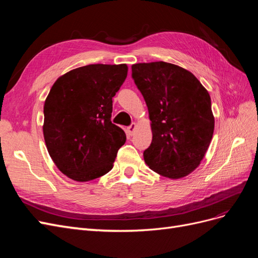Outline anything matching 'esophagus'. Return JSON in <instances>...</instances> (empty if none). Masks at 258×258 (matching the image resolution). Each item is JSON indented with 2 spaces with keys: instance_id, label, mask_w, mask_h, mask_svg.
Wrapping results in <instances>:
<instances>
[{
  "instance_id": "obj_1",
  "label": "esophagus",
  "mask_w": 258,
  "mask_h": 258,
  "mask_svg": "<svg viewBox=\"0 0 258 258\" xmlns=\"http://www.w3.org/2000/svg\"><path fill=\"white\" fill-rule=\"evenodd\" d=\"M136 129H137V124L134 122V123H131L130 126L127 128V130H128V132H129V135H134V132L136 131Z\"/></svg>"
}]
</instances>
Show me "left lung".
I'll use <instances>...</instances> for the list:
<instances>
[{
    "mask_svg": "<svg viewBox=\"0 0 258 258\" xmlns=\"http://www.w3.org/2000/svg\"><path fill=\"white\" fill-rule=\"evenodd\" d=\"M131 69L151 119L153 140L143 153L145 163L172 179L190 174L214 132L208 90L191 72L168 62L136 63Z\"/></svg>",
    "mask_w": 258,
    "mask_h": 258,
    "instance_id": "obj_1",
    "label": "left lung"
}]
</instances>
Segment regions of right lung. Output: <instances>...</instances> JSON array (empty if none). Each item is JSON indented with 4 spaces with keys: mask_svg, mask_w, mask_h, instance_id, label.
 I'll use <instances>...</instances> for the list:
<instances>
[{
    "mask_svg": "<svg viewBox=\"0 0 258 258\" xmlns=\"http://www.w3.org/2000/svg\"><path fill=\"white\" fill-rule=\"evenodd\" d=\"M127 73V64L77 68L61 75L45 100L46 147L56 167L76 182L106 174L126 142L111 116L112 99Z\"/></svg>",
    "mask_w": 258,
    "mask_h": 258,
    "instance_id": "obj_1",
    "label": "right lung"
}]
</instances>
